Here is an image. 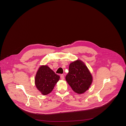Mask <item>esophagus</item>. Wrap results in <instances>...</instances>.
<instances>
[{"label":"esophagus","instance_id":"1","mask_svg":"<svg viewBox=\"0 0 126 126\" xmlns=\"http://www.w3.org/2000/svg\"><path fill=\"white\" fill-rule=\"evenodd\" d=\"M60 78L61 79H62V80H64V75H63V74H61V75H60Z\"/></svg>","mask_w":126,"mask_h":126}]
</instances>
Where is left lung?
I'll return each mask as SVG.
<instances>
[{"label":"left lung","instance_id":"left-lung-1","mask_svg":"<svg viewBox=\"0 0 126 126\" xmlns=\"http://www.w3.org/2000/svg\"><path fill=\"white\" fill-rule=\"evenodd\" d=\"M66 80L72 90L81 94L89 89L93 82V78L84 62L77 60L70 64Z\"/></svg>","mask_w":126,"mask_h":126}]
</instances>
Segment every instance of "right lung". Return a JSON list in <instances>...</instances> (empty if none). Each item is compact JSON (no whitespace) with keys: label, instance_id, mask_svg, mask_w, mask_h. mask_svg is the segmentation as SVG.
I'll list each match as a JSON object with an SVG mask.
<instances>
[{"label":"right lung","instance_id":"obj_1","mask_svg":"<svg viewBox=\"0 0 126 126\" xmlns=\"http://www.w3.org/2000/svg\"><path fill=\"white\" fill-rule=\"evenodd\" d=\"M60 78V76L55 74L48 66H42L36 73L35 84L42 94L47 95L53 90Z\"/></svg>","mask_w":126,"mask_h":126}]
</instances>
